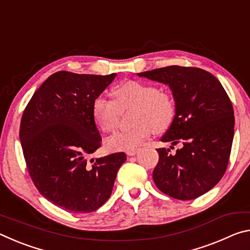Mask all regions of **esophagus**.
<instances>
[{"label":"esophagus","mask_w":250,"mask_h":250,"mask_svg":"<svg viewBox=\"0 0 250 250\" xmlns=\"http://www.w3.org/2000/svg\"><path fill=\"white\" fill-rule=\"evenodd\" d=\"M137 152H138V149H131V150H128V151H126V155L132 156V155H135V154H137Z\"/></svg>","instance_id":"esophagus-1"}]
</instances>
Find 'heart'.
Segmentation results:
<instances>
[{
	"label": "heart",
	"mask_w": 250,
	"mask_h": 250,
	"mask_svg": "<svg viewBox=\"0 0 250 250\" xmlns=\"http://www.w3.org/2000/svg\"><path fill=\"white\" fill-rule=\"evenodd\" d=\"M115 101L97 97L92 103V117L98 128L111 132L119 124L121 112L132 109L130 128L119 131L108 139L110 150L125 151L137 147L154 131L167 129L174 118L175 103L167 91L158 89L154 84L128 80L113 90Z\"/></svg>",
	"instance_id": "obj_1"
}]
</instances>
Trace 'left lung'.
Listing matches in <instances>:
<instances>
[{
	"label": "left lung",
	"instance_id": "8db88e82",
	"mask_svg": "<svg viewBox=\"0 0 250 250\" xmlns=\"http://www.w3.org/2000/svg\"><path fill=\"white\" fill-rule=\"evenodd\" d=\"M138 76L168 84L175 101L174 119L161 141L182 146L175 154L156 149L154 183L176 200H194L213 188L227 168L235 125L229 97L215 76L196 67L168 66Z\"/></svg>",
	"mask_w": 250,
	"mask_h": 250
}]
</instances>
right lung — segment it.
<instances>
[{
  "mask_svg": "<svg viewBox=\"0 0 250 250\" xmlns=\"http://www.w3.org/2000/svg\"><path fill=\"white\" fill-rule=\"evenodd\" d=\"M117 74L58 71L45 80L25 108L20 140L29 175L45 198L74 213L98 209L111 195L124 152L91 159L101 137L92 103Z\"/></svg>",
  "mask_w": 250,
  "mask_h": 250,
  "instance_id": "obj_1",
  "label": "right lung"
}]
</instances>
